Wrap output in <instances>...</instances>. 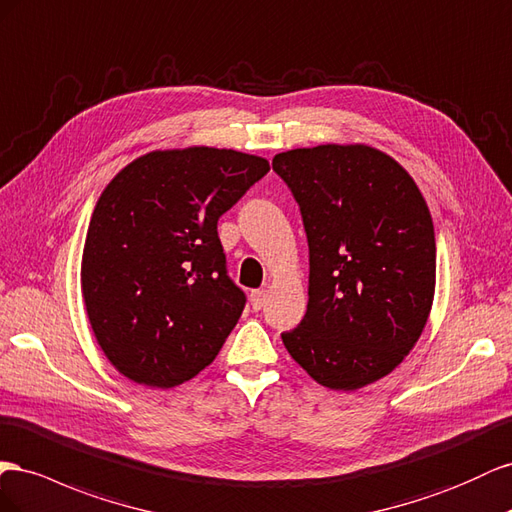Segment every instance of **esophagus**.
<instances>
[{"label": "esophagus", "mask_w": 512, "mask_h": 512, "mask_svg": "<svg viewBox=\"0 0 512 512\" xmlns=\"http://www.w3.org/2000/svg\"><path fill=\"white\" fill-rule=\"evenodd\" d=\"M266 300H268V291H266V289H255V291H251V306H253V311H259L261 306L266 304Z\"/></svg>", "instance_id": "esophagus-1"}]
</instances>
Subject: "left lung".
Wrapping results in <instances>:
<instances>
[{
	"mask_svg": "<svg viewBox=\"0 0 512 512\" xmlns=\"http://www.w3.org/2000/svg\"><path fill=\"white\" fill-rule=\"evenodd\" d=\"M309 240V304L283 334L317 384L352 392L392 373L418 343L435 296V231L418 184L367 143L272 158Z\"/></svg>",
	"mask_w": 512,
	"mask_h": 512,
	"instance_id": "1",
	"label": "left lung"
}]
</instances>
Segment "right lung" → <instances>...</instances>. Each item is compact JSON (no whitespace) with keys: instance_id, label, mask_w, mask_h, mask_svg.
<instances>
[{"instance_id":"add662e5","label":"right lung","mask_w":512,"mask_h":512,"mask_svg":"<svg viewBox=\"0 0 512 512\" xmlns=\"http://www.w3.org/2000/svg\"><path fill=\"white\" fill-rule=\"evenodd\" d=\"M268 171L261 156L191 145L143 154L105 186L81 294L102 354L130 382L175 388L221 352L246 300L216 223Z\"/></svg>"}]
</instances>
